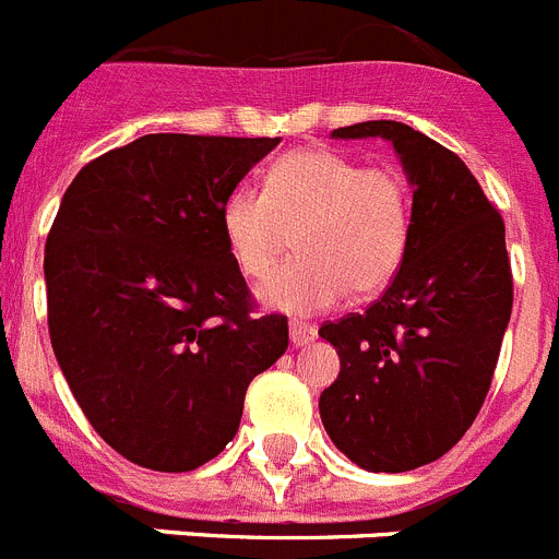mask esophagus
<instances>
[{
  "label": "esophagus",
  "instance_id": "34e87169",
  "mask_svg": "<svg viewBox=\"0 0 559 559\" xmlns=\"http://www.w3.org/2000/svg\"><path fill=\"white\" fill-rule=\"evenodd\" d=\"M314 336H317L314 325L300 323V320H292V323H289V342L295 345V348H304V345H309Z\"/></svg>",
  "mask_w": 559,
  "mask_h": 559
}]
</instances>
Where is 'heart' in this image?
<instances>
[{
  "label": "heart",
  "instance_id": "obj_1",
  "mask_svg": "<svg viewBox=\"0 0 559 559\" xmlns=\"http://www.w3.org/2000/svg\"><path fill=\"white\" fill-rule=\"evenodd\" d=\"M219 225L248 278H264L295 234L298 255L264 281L259 298L270 309L311 314L345 292L367 298L395 278L409 242L412 194L399 169L300 147L275 160L264 189L236 186Z\"/></svg>",
  "mask_w": 559,
  "mask_h": 559
}]
</instances>
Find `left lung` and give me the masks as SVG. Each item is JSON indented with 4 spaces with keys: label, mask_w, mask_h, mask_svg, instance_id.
Wrapping results in <instances>:
<instances>
[{
    "label": "left lung",
    "mask_w": 559,
    "mask_h": 559,
    "mask_svg": "<svg viewBox=\"0 0 559 559\" xmlns=\"http://www.w3.org/2000/svg\"><path fill=\"white\" fill-rule=\"evenodd\" d=\"M331 139L392 144L412 225L384 295L320 329L340 356L320 417L350 462L404 474L454 449L485 404L512 311L504 223L460 155L409 124L376 119Z\"/></svg>",
    "instance_id": "left-lung-1"
}]
</instances>
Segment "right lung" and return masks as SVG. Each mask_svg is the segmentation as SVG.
<instances>
[{"instance_id":"right-lung-1","label":"right lung","mask_w":559,"mask_h":559,"mask_svg":"<svg viewBox=\"0 0 559 559\" xmlns=\"http://www.w3.org/2000/svg\"><path fill=\"white\" fill-rule=\"evenodd\" d=\"M281 139L150 133L85 164L47 236L49 340L88 424L124 460L183 474L234 440L286 350L250 317L219 211Z\"/></svg>"}]
</instances>
